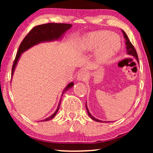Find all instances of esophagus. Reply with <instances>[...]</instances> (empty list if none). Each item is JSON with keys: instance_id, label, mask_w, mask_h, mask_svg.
<instances>
[{"instance_id": "1", "label": "esophagus", "mask_w": 153, "mask_h": 153, "mask_svg": "<svg viewBox=\"0 0 153 153\" xmlns=\"http://www.w3.org/2000/svg\"><path fill=\"white\" fill-rule=\"evenodd\" d=\"M87 76H88L87 73L84 72V71H81V72H79L78 75H77L76 79L77 81H83L87 79Z\"/></svg>"}]
</instances>
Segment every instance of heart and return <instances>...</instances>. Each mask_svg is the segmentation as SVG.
Returning a JSON list of instances; mask_svg holds the SVG:
<instances>
[{
  "label": "heart",
  "instance_id": "b5f03b06",
  "mask_svg": "<svg viewBox=\"0 0 153 153\" xmlns=\"http://www.w3.org/2000/svg\"><path fill=\"white\" fill-rule=\"evenodd\" d=\"M118 35L107 30L94 31L87 33L80 42L82 51H95L94 58L97 63L102 64L114 57L120 47Z\"/></svg>",
  "mask_w": 153,
  "mask_h": 153
}]
</instances>
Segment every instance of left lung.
<instances>
[{
  "label": "left lung",
  "instance_id": "1",
  "mask_svg": "<svg viewBox=\"0 0 153 153\" xmlns=\"http://www.w3.org/2000/svg\"><path fill=\"white\" fill-rule=\"evenodd\" d=\"M122 30V32L123 33V35H124V38L125 39V45H126V50H127V53L128 54V55H130V56H134L136 58V60H137V61L139 62V58H138V56H137V51H136V50L134 49V46L132 45V44L131 43V42L129 41V39L128 38V37H127V35H126V33H125L124 30ZM85 108H86V110H87V112H88V114L89 117H91V119H93V120L95 121H97V122H99V123H108V121H102V120H100L99 119H97L95 118V117L91 115V113H90L88 108V106H87V102L85 103ZM109 123V122H108Z\"/></svg>",
  "mask_w": 153,
  "mask_h": 153
}]
</instances>
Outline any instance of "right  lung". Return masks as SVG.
<instances>
[{"instance_id":"1","label":"right lung","mask_w":153,"mask_h":153,"mask_svg":"<svg viewBox=\"0 0 153 153\" xmlns=\"http://www.w3.org/2000/svg\"><path fill=\"white\" fill-rule=\"evenodd\" d=\"M72 25L68 24H56V23H49L47 24H42L39 26H37L33 28L31 30L28 35L25 37V38L23 39V41L21 43V45L19 47L17 53H16L15 60L13 63L12 69V78L13 76L14 70H15L16 67L17 65L19 60L22 56V54L27 50L30 49L31 47L38 45L39 43L42 42H53V41H58L61 40V39L63 37L67 31L69 29L71 28ZM74 86V83L70 82L69 83L67 86L65 88L62 93V95L65 93V91H68L69 89L72 88ZM62 98L60 97V100L58 103V107L56 108V111L53 113L51 116H50L48 118L44 119L41 121H48L53 119L57 114L58 110H59L60 103H61Z\"/></svg>"}]
</instances>
